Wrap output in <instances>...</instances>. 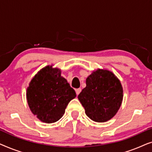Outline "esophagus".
I'll list each match as a JSON object with an SVG mask.
<instances>
[{"mask_svg": "<svg viewBox=\"0 0 152 152\" xmlns=\"http://www.w3.org/2000/svg\"><path fill=\"white\" fill-rule=\"evenodd\" d=\"M75 91H76V94L78 95L80 93L81 91H82V89H81V88H77L76 90H75Z\"/></svg>", "mask_w": 152, "mask_h": 152, "instance_id": "esophagus-1", "label": "esophagus"}]
</instances>
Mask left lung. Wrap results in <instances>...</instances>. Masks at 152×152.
<instances>
[{
    "instance_id": "1",
    "label": "left lung",
    "mask_w": 152,
    "mask_h": 152,
    "mask_svg": "<svg viewBox=\"0 0 152 152\" xmlns=\"http://www.w3.org/2000/svg\"><path fill=\"white\" fill-rule=\"evenodd\" d=\"M86 84L78 99L86 115L97 122L111 119L120 109L123 98L120 80L109 70L97 69L86 78Z\"/></svg>"
}]
</instances>
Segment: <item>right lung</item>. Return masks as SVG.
Returning <instances> with one entry per match:
<instances>
[{
    "label": "right lung",
    "instance_id": "obj_1",
    "mask_svg": "<svg viewBox=\"0 0 152 152\" xmlns=\"http://www.w3.org/2000/svg\"><path fill=\"white\" fill-rule=\"evenodd\" d=\"M26 96L32 113L43 122L53 123L63 116L76 93L61 76V70L47 66L31 80Z\"/></svg>",
    "mask_w": 152,
    "mask_h": 152
}]
</instances>
